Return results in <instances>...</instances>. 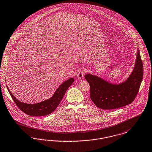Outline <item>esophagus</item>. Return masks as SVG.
Segmentation results:
<instances>
[{"label": "esophagus", "instance_id": "34e87169", "mask_svg": "<svg viewBox=\"0 0 152 152\" xmlns=\"http://www.w3.org/2000/svg\"><path fill=\"white\" fill-rule=\"evenodd\" d=\"M85 70L84 69H81L80 72H79L78 74H77V77L78 78V79H81L83 78V77H84V74L85 73Z\"/></svg>", "mask_w": 152, "mask_h": 152}]
</instances>
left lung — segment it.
I'll return each mask as SVG.
<instances>
[{"label": "left lung", "mask_w": 152, "mask_h": 152, "mask_svg": "<svg viewBox=\"0 0 152 152\" xmlns=\"http://www.w3.org/2000/svg\"><path fill=\"white\" fill-rule=\"evenodd\" d=\"M142 77L143 66L139 49L132 73L121 84H112L89 73L85 75L90 85L91 101L103 110L118 109L132 103L139 92Z\"/></svg>", "instance_id": "8db88e82"}]
</instances>
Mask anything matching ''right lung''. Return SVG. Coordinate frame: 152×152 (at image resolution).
Instances as JSON below:
<instances>
[{
	"instance_id": "obj_1",
	"label": "right lung",
	"mask_w": 152,
	"mask_h": 152,
	"mask_svg": "<svg viewBox=\"0 0 152 152\" xmlns=\"http://www.w3.org/2000/svg\"><path fill=\"white\" fill-rule=\"evenodd\" d=\"M74 80L75 79L73 78H70L65 81L59 86V88L55 91L53 96L50 98L42 102L34 104H28L20 102L12 94L7 86V88L15 103L23 112L30 116H42L50 114L56 109L66 91H67L68 88L72 85Z\"/></svg>"
}]
</instances>
